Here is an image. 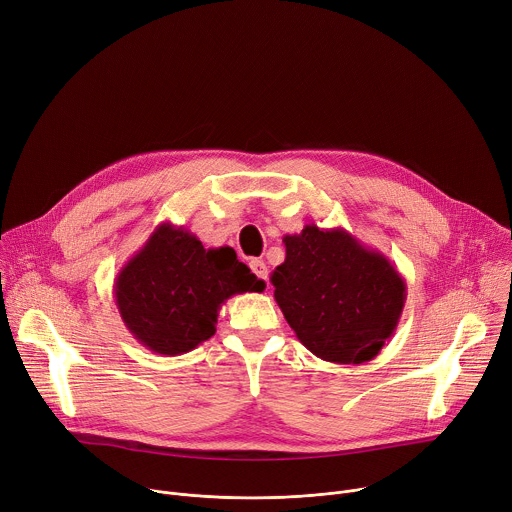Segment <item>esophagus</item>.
Here are the masks:
<instances>
[{
	"label": "esophagus",
	"instance_id": "obj_1",
	"mask_svg": "<svg viewBox=\"0 0 512 512\" xmlns=\"http://www.w3.org/2000/svg\"><path fill=\"white\" fill-rule=\"evenodd\" d=\"M249 267H251V271L259 277V279H265L267 281V277H269V271H267V265L263 263V261H259V259H255V261H251L249 263Z\"/></svg>",
	"mask_w": 512,
	"mask_h": 512
}]
</instances>
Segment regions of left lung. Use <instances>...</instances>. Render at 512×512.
<instances>
[{
	"instance_id": "1",
	"label": "left lung",
	"mask_w": 512,
	"mask_h": 512,
	"mask_svg": "<svg viewBox=\"0 0 512 512\" xmlns=\"http://www.w3.org/2000/svg\"><path fill=\"white\" fill-rule=\"evenodd\" d=\"M285 261L271 283L298 340L336 364L373 360L397 330L407 285L379 251L348 231L306 225L285 235Z\"/></svg>"
}]
</instances>
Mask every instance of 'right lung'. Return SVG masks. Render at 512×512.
<instances>
[{
  "mask_svg": "<svg viewBox=\"0 0 512 512\" xmlns=\"http://www.w3.org/2000/svg\"><path fill=\"white\" fill-rule=\"evenodd\" d=\"M263 289L231 247L204 249L184 227L162 223L121 267L113 296L139 344L176 356L216 332L218 310L231 296Z\"/></svg>",
  "mask_w": 512,
  "mask_h": 512,
  "instance_id": "obj_1",
  "label": "right lung"
}]
</instances>
